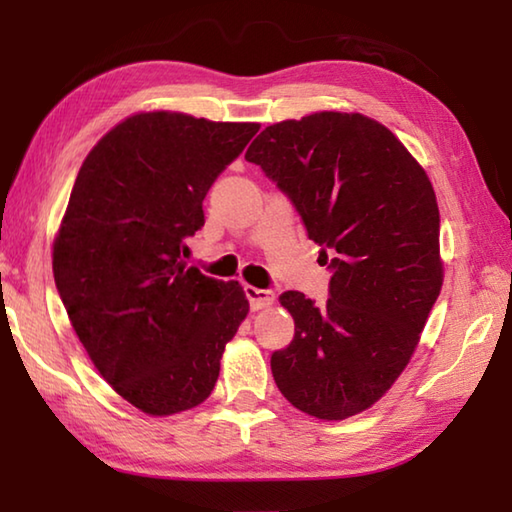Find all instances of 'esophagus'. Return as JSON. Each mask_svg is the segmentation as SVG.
<instances>
[{"label":"esophagus","mask_w":512,"mask_h":512,"mask_svg":"<svg viewBox=\"0 0 512 512\" xmlns=\"http://www.w3.org/2000/svg\"><path fill=\"white\" fill-rule=\"evenodd\" d=\"M246 298L250 302V309H266L271 307L275 302L273 291H266V289H257V287H246Z\"/></svg>","instance_id":"34e87169"}]
</instances>
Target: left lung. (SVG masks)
I'll list each match as a JSON object with an SVG mask.
<instances>
[{
	"mask_svg": "<svg viewBox=\"0 0 512 512\" xmlns=\"http://www.w3.org/2000/svg\"><path fill=\"white\" fill-rule=\"evenodd\" d=\"M246 160L291 198L320 255L334 253L323 307L300 291L280 296L296 334L273 352V379L296 409L345 420L402 375L440 296L431 180L386 126L359 112L266 126Z\"/></svg>",
	"mask_w": 512,
	"mask_h": 512,
	"instance_id": "left-lung-1",
	"label": "left lung"
}]
</instances>
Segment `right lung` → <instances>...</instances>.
<instances>
[{"label": "right lung", "instance_id": "1", "mask_svg": "<svg viewBox=\"0 0 512 512\" xmlns=\"http://www.w3.org/2000/svg\"><path fill=\"white\" fill-rule=\"evenodd\" d=\"M259 124L140 112L88 153L54 241V280L85 352L149 415L210 397L248 300L187 266L203 198Z\"/></svg>", "mask_w": 512, "mask_h": 512}]
</instances>
